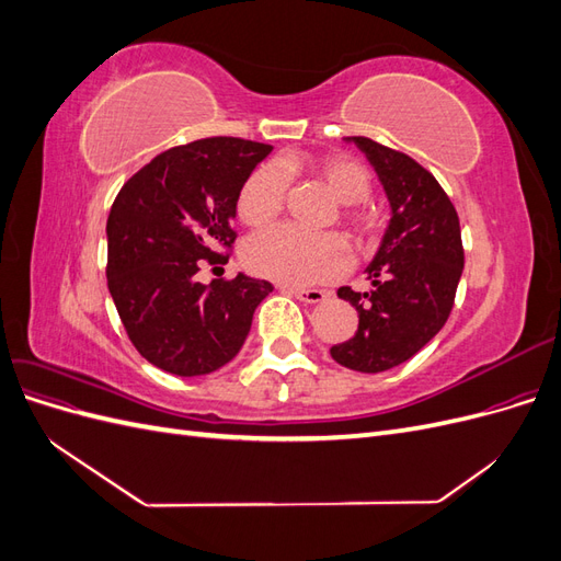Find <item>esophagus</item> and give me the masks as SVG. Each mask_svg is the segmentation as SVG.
Here are the masks:
<instances>
[{"label":"esophagus","mask_w":561,"mask_h":561,"mask_svg":"<svg viewBox=\"0 0 561 561\" xmlns=\"http://www.w3.org/2000/svg\"><path fill=\"white\" fill-rule=\"evenodd\" d=\"M283 290L290 293L299 301H307V304H320V301L328 299V293L316 290V287H283Z\"/></svg>","instance_id":"esophagus-1"}]
</instances>
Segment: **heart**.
<instances>
[{
	"mask_svg": "<svg viewBox=\"0 0 561 561\" xmlns=\"http://www.w3.org/2000/svg\"><path fill=\"white\" fill-rule=\"evenodd\" d=\"M297 171L299 159H287L283 165L264 163L254 171L239 194V217L250 227L268 225L283 210L287 178L279 171ZM313 178L342 203L344 225L355 241H367L377 229V213L365 206L371 180L365 168L346 157H325L309 163ZM243 260L257 276L280 285H311L339 276L346 266L348 252L344 241L332 233H307L295 227H268L254 233L245 243Z\"/></svg>",
	"mask_w": 561,
	"mask_h": 561,
	"instance_id": "1",
	"label": "heart"
}]
</instances>
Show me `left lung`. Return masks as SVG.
<instances>
[{"label":"left lung","instance_id":"1","mask_svg":"<svg viewBox=\"0 0 561 561\" xmlns=\"http://www.w3.org/2000/svg\"><path fill=\"white\" fill-rule=\"evenodd\" d=\"M358 147L383 186L390 222L365 268L369 293L339 287L358 311V330L330 348L355 371L377 375L410 360L447 322L463 274L458 215L439 182L402 151L369 138H344Z\"/></svg>","mask_w":561,"mask_h":561}]
</instances>
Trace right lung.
Segmentation results:
<instances>
[{"label": "right lung", "instance_id": "obj_1", "mask_svg": "<svg viewBox=\"0 0 561 561\" xmlns=\"http://www.w3.org/2000/svg\"><path fill=\"white\" fill-rule=\"evenodd\" d=\"M271 147L241 138H206L163 151L114 198L107 217V285L133 346L178 377L225 367L241 351L254 309L274 290L236 274L196 280L203 260L236 239L241 186Z\"/></svg>", "mask_w": 561, "mask_h": 561}]
</instances>
